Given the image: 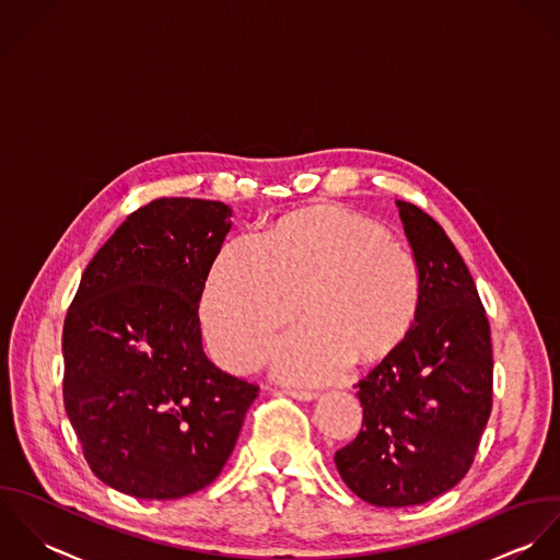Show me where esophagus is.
I'll use <instances>...</instances> for the list:
<instances>
[{"instance_id":"1","label":"esophagus","mask_w":560,"mask_h":560,"mask_svg":"<svg viewBox=\"0 0 560 560\" xmlns=\"http://www.w3.org/2000/svg\"><path fill=\"white\" fill-rule=\"evenodd\" d=\"M283 394L285 396H290V398H294V400H305V402H310V400H314L318 394L316 392H310V389H296V387H285L283 389Z\"/></svg>"}]
</instances>
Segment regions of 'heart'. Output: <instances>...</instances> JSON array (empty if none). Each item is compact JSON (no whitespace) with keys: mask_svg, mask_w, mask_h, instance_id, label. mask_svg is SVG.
Returning <instances> with one entry per match:
<instances>
[{"mask_svg":"<svg viewBox=\"0 0 560 560\" xmlns=\"http://www.w3.org/2000/svg\"><path fill=\"white\" fill-rule=\"evenodd\" d=\"M296 299L305 323L272 346L270 368L283 381L325 383L352 357L368 363L405 339L420 305V272L383 224L343 208L290 217L261 240L231 237L201 296L219 361L237 372L255 368Z\"/></svg>","mask_w":560,"mask_h":560,"instance_id":"1","label":"heart"}]
</instances>
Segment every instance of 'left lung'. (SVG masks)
Here are the masks:
<instances>
[{
  "label": "left lung",
  "instance_id": "left-lung-1",
  "mask_svg": "<svg viewBox=\"0 0 560 560\" xmlns=\"http://www.w3.org/2000/svg\"><path fill=\"white\" fill-rule=\"evenodd\" d=\"M420 272L405 339L357 383L363 424L336 452L348 489L374 506L424 504L469 469L491 413V331L476 283L446 231L396 201Z\"/></svg>",
  "mask_w": 560,
  "mask_h": 560
}]
</instances>
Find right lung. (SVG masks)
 I'll return each instance as SVG.
<instances>
[{"mask_svg": "<svg viewBox=\"0 0 560 560\" xmlns=\"http://www.w3.org/2000/svg\"><path fill=\"white\" fill-rule=\"evenodd\" d=\"M231 217L221 201H151L97 250L69 307L65 409L93 474L127 495L208 487L257 398L201 341L199 305Z\"/></svg>", "mask_w": 560, "mask_h": 560, "instance_id": "obj_1", "label": "right lung"}]
</instances>
